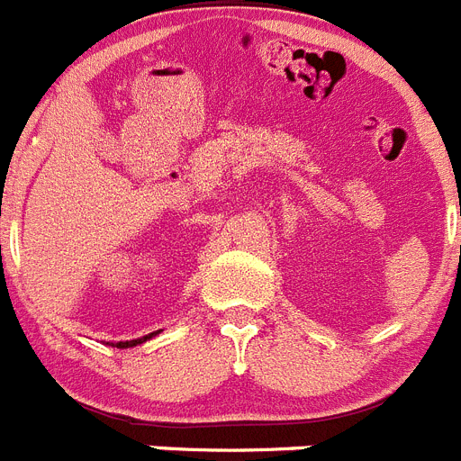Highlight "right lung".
<instances>
[{"label": "right lung", "instance_id": "add662e5", "mask_svg": "<svg viewBox=\"0 0 461 461\" xmlns=\"http://www.w3.org/2000/svg\"><path fill=\"white\" fill-rule=\"evenodd\" d=\"M156 333H149V336L144 338H137V340H125V343H116V348H135V345H141L144 340H149V338H153Z\"/></svg>", "mask_w": 461, "mask_h": 461}]
</instances>
